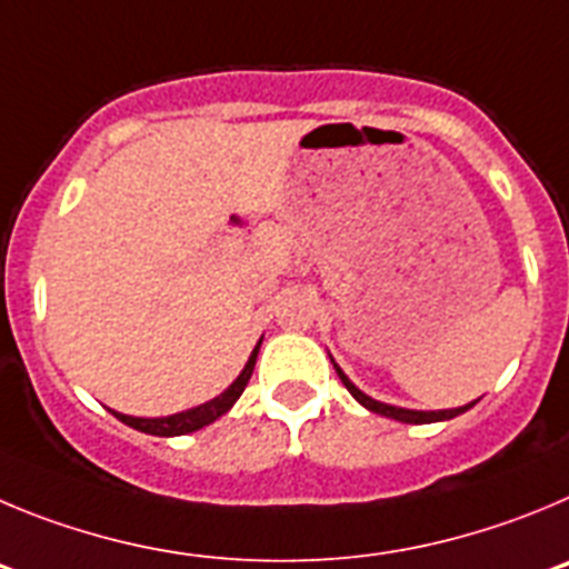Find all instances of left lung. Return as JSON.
<instances>
[{
	"label": "left lung",
	"mask_w": 569,
	"mask_h": 569,
	"mask_svg": "<svg viewBox=\"0 0 569 569\" xmlns=\"http://www.w3.org/2000/svg\"><path fill=\"white\" fill-rule=\"evenodd\" d=\"M331 362H335V360H331ZM335 371H337V377H340V380H342V386L348 388V393H351V397H355L362 408H368V411H373V413H382V417L397 419V422H411V425L442 422V419H453V417H459V413L468 411V408H473V402H468V406H462V408H448V411H411V408L386 406V402H377V399H371V397H368V393H362L360 388H357L355 382L348 380L346 373H342V368L337 366V362H335Z\"/></svg>",
	"instance_id": "obj_1"
}]
</instances>
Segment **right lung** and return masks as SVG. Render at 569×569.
<instances>
[{"instance_id": "1", "label": "right lung", "mask_w": 569, "mask_h": 569, "mask_svg": "<svg viewBox=\"0 0 569 569\" xmlns=\"http://www.w3.org/2000/svg\"><path fill=\"white\" fill-rule=\"evenodd\" d=\"M258 348H260V342L254 346L252 357H249V362L243 366V371H240L238 380H234L232 386L221 393V397L209 399V402H203V406L189 408V411H181V413H172V417H156V419L127 417V413H119V411H112V417H119L124 425H130V428H136V431L152 433V437H181V433L198 431V428H203V425H209V422H214L218 417H223V413H227L229 408L238 402V397L243 393V388H247L249 377H252V371H254Z\"/></svg>"}]
</instances>
